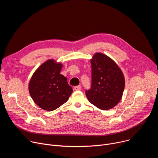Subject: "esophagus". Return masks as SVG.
<instances>
[{"mask_svg":"<svg viewBox=\"0 0 158 158\" xmlns=\"http://www.w3.org/2000/svg\"><path fill=\"white\" fill-rule=\"evenodd\" d=\"M74 90H76V91H80V90L81 89V85H77V86H75L74 87Z\"/></svg>","mask_w":158,"mask_h":158,"instance_id":"esophagus-1","label":"esophagus"}]
</instances>
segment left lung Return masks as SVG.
Returning <instances> with one entry per match:
<instances>
[{"instance_id": "obj_1", "label": "left lung", "mask_w": 158, "mask_h": 158, "mask_svg": "<svg viewBox=\"0 0 158 158\" xmlns=\"http://www.w3.org/2000/svg\"><path fill=\"white\" fill-rule=\"evenodd\" d=\"M91 88L85 91L89 101L102 110L115 107L121 101L125 86L123 73L107 56L98 52L91 59Z\"/></svg>"}]
</instances>
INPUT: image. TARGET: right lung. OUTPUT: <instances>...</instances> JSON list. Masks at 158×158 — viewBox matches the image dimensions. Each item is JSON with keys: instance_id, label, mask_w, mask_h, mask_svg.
<instances>
[{"instance_id": "1", "label": "right lung", "mask_w": 158, "mask_h": 158, "mask_svg": "<svg viewBox=\"0 0 158 158\" xmlns=\"http://www.w3.org/2000/svg\"><path fill=\"white\" fill-rule=\"evenodd\" d=\"M62 64L49 59L41 64L33 74L29 91L34 102L41 109L51 111L69 99L73 89L67 78L60 74Z\"/></svg>"}]
</instances>
